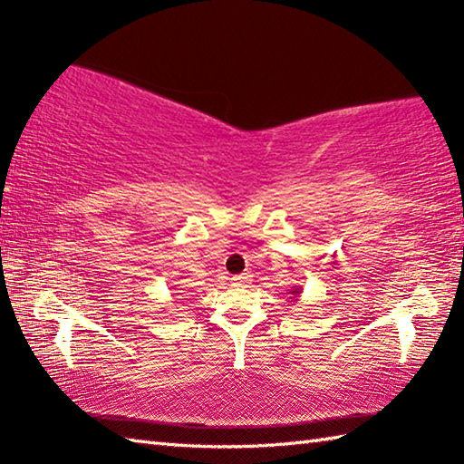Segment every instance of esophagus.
<instances>
[{"instance_id": "esophagus-1", "label": "esophagus", "mask_w": 464, "mask_h": 464, "mask_svg": "<svg viewBox=\"0 0 464 464\" xmlns=\"http://www.w3.org/2000/svg\"><path fill=\"white\" fill-rule=\"evenodd\" d=\"M231 283L235 285V287H243V285L249 283V275L243 273V275H235V277L231 279Z\"/></svg>"}]
</instances>
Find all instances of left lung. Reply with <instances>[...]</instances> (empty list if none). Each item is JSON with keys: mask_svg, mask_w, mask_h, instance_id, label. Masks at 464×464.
<instances>
[{"mask_svg": "<svg viewBox=\"0 0 464 464\" xmlns=\"http://www.w3.org/2000/svg\"><path fill=\"white\" fill-rule=\"evenodd\" d=\"M289 295H293V297H295L293 301H297V297L301 295V289H291V291H289ZM289 299H291V297H289Z\"/></svg>", "mask_w": 464, "mask_h": 464, "instance_id": "left-lung-1", "label": "left lung"}]
</instances>
